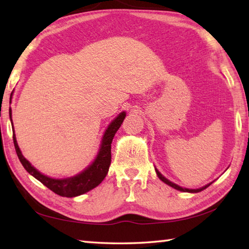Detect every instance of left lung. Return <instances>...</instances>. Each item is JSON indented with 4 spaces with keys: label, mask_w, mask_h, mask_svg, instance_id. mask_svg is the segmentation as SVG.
I'll list each match as a JSON object with an SVG mask.
<instances>
[{
    "label": "left lung",
    "mask_w": 249,
    "mask_h": 249,
    "mask_svg": "<svg viewBox=\"0 0 249 249\" xmlns=\"http://www.w3.org/2000/svg\"><path fill=\"white\" fill-rule=\"evenodd\" d=\"M156 172H157V176H158V178H159L160 180H161V181H163V182H165L166 184L170 185V187H172V188L177 189V190H179V191H183V192H193V193H196V192H200V191H202V190H204V189L208 188L209 185L211 184V183L206 184V185H204V187H202V188H200V189H183V188L179 187V185H177V184H175V183H172L171 181H169V180H168V179H166L165 177H163L161 174H160V172H159L158 170H156Z\"/></svg>",
    "instance_id": "8db88e82"
}]
</instances>
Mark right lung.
I'll return each instance as SVG.
<instances>
[{
  "label": "right lung",
  "instance_id": "obj_1",
  "mask_svg": "<svg viewBox=\"0 0 249 249\" xmlns=\"http://www.w3.org/2000/svg\"><path fill=\"white\" fill-rule=\"evenodd\" d=\"M12 115L11 108H10V117ZM125 112H122L121 114L116 117V119L112 122L104 134L102 145H101V149L99 151L98 157L95 158L93 163L90 167H88L86 170L82 171L81 174L77 175L72 178L68 179H53L49 178L47 176L41 175L39 171H37L31 163H29L24 156L20 153L18 148V142H16L15 135L13 134V142L15 146L16 154L19 161L22 162L23 167L26 169L28 174H31L33 177H35L37 180H39L41 183L46 185L48 189H50L53 192L56 193L58 196L72 197L80 195H83L88 191L92 190L95 187L102 182L105 176L107 175L109 165H111V144L114 137L117 129L121 127L122 123L125 119ZM12 119V117H11Z\"/></svg>",
  "mask_w": 249,
  "mask_h": 249
}]
</instances>
